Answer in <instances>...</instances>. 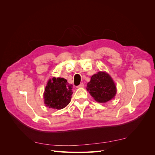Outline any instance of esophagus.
I'll return each instance as SVG.
<instances>
[{
	"mask_svg": "<svg viewBox=\"0 0 155 155\" xmlns=\"http://www.w3.org/2000/svg\"><path fill=\"white\" fill-rule=\"evenodd\" d=\"M84 87H85V85H84L83 83H81L80 85H78V86H77V88H83Z\"/></svg>",
	"mask_w": 155,
	"mask_h": 155,
	"instance_id": "esophagus-1",
	"label": "esophagus"
}]
</instances>
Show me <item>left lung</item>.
Here are the masks:
<instances>
[{
    "instance_id": "1",
    "label": "left lung",
    "mask_w": 155,
    "mask_h": 155,
    "mask_svg": "<svg viewBox=\"0 0 155 155\" xmlns=\"http://www.w3.org/2000/svg\"><path fill=\"white\" fill-rule=\"evenodd\" d=\"M87 90L98 103H106L113 99L116 87L113 79L105 72H98L91 77Z\"/></svg>"
}]
</instances>
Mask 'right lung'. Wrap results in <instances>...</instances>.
<instances>
[{"label": "right lung", "instance_id": "obj_1", "mask_svg": "<svg viewBox=\"0 0 155 155\" xmlns=\"http://www.w3.org/2000/svg\"><path fill=\"white\" fill-rule=\"evenodd\" d=\"M72 89V85L64 78H53L49 79L43 94L45 104L54 109H63L71 100Z\"/></svg>", "mask_w": 155, "mask_h": 155}]
</instances>
